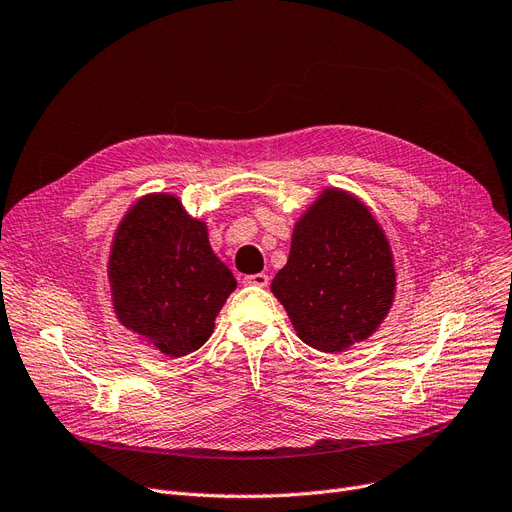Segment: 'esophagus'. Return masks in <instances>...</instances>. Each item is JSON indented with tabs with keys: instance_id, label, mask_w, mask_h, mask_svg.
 Wrapping results in <instances>:
<instances>
[{
	"instance_id": "34e87169",
	"label": "esophagus",
	"mask_w": 512,
	"mask_h": 512,
	"mask_svg": "<svg viewBox=\"0 0 512 512\" xmlns=\"http://www.w3.org/2000/svg\"><path fill=\"white\" fill-rule=\"evenodd\" d=\"M243 283H246V285H256V287H266V285H269V275H264V273L248 275V277H243Z\"/></svg>"
}]
</instances>
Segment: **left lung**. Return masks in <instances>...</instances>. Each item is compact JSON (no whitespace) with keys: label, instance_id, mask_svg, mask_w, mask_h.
I'll list each match as a JSON object with an SVG mask.
<instances>
[{"label":"left lung","instance_id":"8db88e82","mask_svg":"<svg viewBox=\"0 0 512 512\" xmlns=\"http://www.w3.org/2000/svg\"><path fill=\"white\" fill-rule=\"evenodd\" d=\"M271 291L314 350L342 352L373 335L392 308L396 271L371 210L348 191L325 189L296 223Z\"/></svg>","mask_w":512,"mask_h":512}]
</instances>
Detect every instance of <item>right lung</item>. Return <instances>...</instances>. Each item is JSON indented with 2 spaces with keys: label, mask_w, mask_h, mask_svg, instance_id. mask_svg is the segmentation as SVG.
<instances>
[{
  "label": "right lung",
  "mask_w": 512,
  "mask_h": 512,
  "mask_svg": "<svg viewBox=\"0 0 512 512\" xmlns=\"http://www.w3.org/2000/svg\"><path fill=\"white\" fill-rule=\"evenodd\" d=\"M108 279L118 321L170 358L208 342L216 314L237 287L210 248L206 223L170 193L145 196L125 214Z\"/></svg>",
  "instance_id": "right-lung-1"
}]
</instances>
